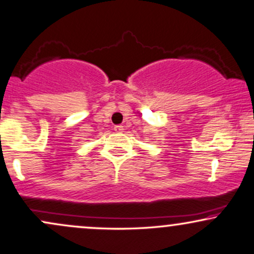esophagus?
<instances>
[{"instance_id":"obj_1","label":"esophagus","mask_w":254,"mask_h":254,"mask_svg":"<svg viewBox=\"0 0 254 254\" xmlns=\"http://www.w3.org/2000/svg\"><path fill=\"white\" fill-rule=\"evenodd\" d=\"M114 130L116 133H122V132H124V126H121V125H119V126H115Z\"/></svg>"}]
</instances>
